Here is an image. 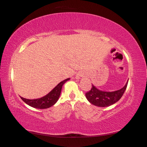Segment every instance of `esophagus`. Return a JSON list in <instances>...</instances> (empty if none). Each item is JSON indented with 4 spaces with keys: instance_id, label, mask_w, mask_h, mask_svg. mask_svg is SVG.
<instances>
[{
    "instance_id": "obj_1",
    "label": "esophagus",
    "mask_w": 147,
    "mask_h": 147,
    "mask_svg": "<svg viewBox=\"0 0 147 147\" xmlns=\"http://www.w3.org/2000/svg\"><path fill=\"white\" fill-rule=\"evenodd\" d=\"M76 76L78 78H80V77L82 76V74H78V75H76Z\"/></svg>"
}]
</instances>
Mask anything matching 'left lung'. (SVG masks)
Returning <instances> with one entry per match:
<instances>
[{
    "mask_svg": "<svg viewBox=\"0 0 147 147\" xmlns=\"http://www.w3.org/2000/svg\"><path fill=\"white\" fill-rule=\"evenodd\" d=\"M128 82L121 89L115 91L100 90L92 84L91 89L86 93V98L91 104L98 107H108L120 100L125 91Z\"/></svg>",
    "mask_w": 147,
    "mask_h": 147,
    "instance_id": "8db88e82",
    "label": "left lung"
}]
</instances>
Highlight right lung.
Returning a JSON list of instances; mask_svg holds the SVG:
<instances>
[{
  "instance_id": "right-lung-1",
  "label": "right lung",
  "mask_w": 147,
  "mask_h": 147,
  "mask_svg": "<svg viewBox=\"0 0 147 147\" xmlns=\"http://www.w3.org/2000/svg\"><path fill=\"white\" fill-rule=\"evenodd\" d=\"M70 80V78H67L64 80L61 81L54 88L51 92L46 94L43 97L36 98V99H27L23 97L21 98L23 100L26 104L30 106L33 107L34 108L37 109H46L49 108L50 107L53 106L56 103L58 100L59 96L61 94V91L62 89V86L63 84Z\"/></svg>"
}]
</instances>
